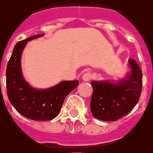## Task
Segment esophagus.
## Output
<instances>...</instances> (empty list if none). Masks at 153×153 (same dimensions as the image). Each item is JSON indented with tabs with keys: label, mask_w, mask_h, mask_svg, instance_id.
<instances>
[{
	"label": "esophagus",
	"mask_w": 153,
	"mask_h": 153,
	"mask_svg": "<svg viewBox=\"0 0 153 153\" xmlns=\"http://www.w3.org/2000/svg\"><path fill=\"white\" fill-rule=\"evenodd\" d=\"M92 79V74L91 72H85L84 73V75L82 76V80L84 81H89Z\"/></svg>",
	"instance_id": "obj_1"
}]
</instances>
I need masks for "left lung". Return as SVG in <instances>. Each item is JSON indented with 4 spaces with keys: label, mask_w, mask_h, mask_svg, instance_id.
Returning a JSON list of instances; mask_svg holds the SVG:
<instances>
[{
    "label": "left lung",
    "mask_w": 153,
    "mask_h": 153,
    "mask_svg": "<svg viewBox=\"0 0 153 153\" xmlns=\"http://www.w3.org/2000/svg\"><path fill=\"white\" fill-rule=\"evenodd\" d=\"M131 72L117 82L92 81L90 109L93 115L103 121H116L130 113L140 100L142 71L137 62L129 59Z\"/></svg>",
    "instance_id": "8db88e82"
}]
</instances>
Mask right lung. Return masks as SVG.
I'll return each instance as SVG.
<instances>
[{
    "instance_id": "obj_1",
    "label": "right lung",
    "mask_w": 153,
    "mask_h": 153,
    "mask_svg": "<svg viewBox=\"0 0 153 153\" xmlns=\"http://www.w3.org/2000/svg\"><path fill=\"white\" fill-rule=\"evenodd\" d=\"M36 34L18 42L6 68L7 95L10 103L22 115L32 120H51L56 118L67 95L78 85V81H64L47 89H34L24 79L21 56L28 41L42 36Z\"/></svg>"
}]
</instances>
